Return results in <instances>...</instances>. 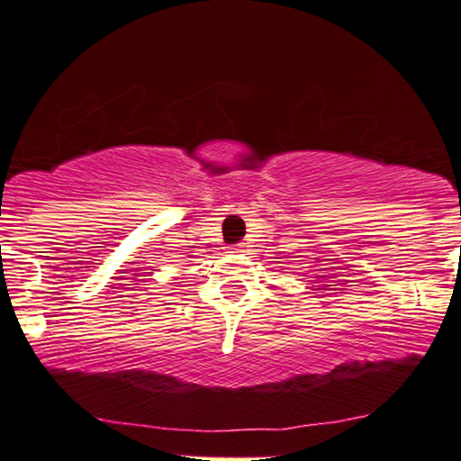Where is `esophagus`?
Listing matches in <instances>:
<instances>
[{
  "label": "esophagus",
  "mask_w": 461,
  "mask_h": 461,
  "mask_svg": "<svg viewBox=\"0 0 461 461\" xmlns=\"http://www.w3.org/2000/svg\"><path fill=\"white\" fill-rule=\"evenodd\" d=\"M227 253H245V249H242V245H234L227 249Z\"/></svg>",
  "instance_id": "esophagus-1"
}]
</instances>
